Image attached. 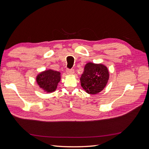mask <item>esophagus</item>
<instances>
[{
	"label": "esophagus",
	"mask_w": 149,
	"mask_h": 149,
	"mask_svg": "<svg viewBox=\"0 0 149 149\" xmlns=\"http://www.w3.org/2000/svg\"><path fill=\"white\" fill-rule=\"evenodd\" d=\"M66 73H67V74H68L71 75V74H74V70H73V69H71V70H70V69H67V70H66Z\"/></svg>",
	"instance_id": "obj_1"
}]
</instances>
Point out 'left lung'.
Returning a JSON list of instances; mask_svg holds the SVG:
<instances>
[{"instance_id":"8db88e82","label":"left lung","mask_w":149,"mask_h":149,"mask_svg":"<svg viewBox=\"0 0 149 149\" xmlns=\"http://www.w3.org/2000/svg\"><path fill=\"white\" fill-rule=\"evenodd\" d=\"M109 79L107 68L102 63L88 62L80 77L81 86L88 94H96L104 89Z\"/></svg>"}]
</instances>
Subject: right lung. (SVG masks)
Segmentation results:
<instances>
[{"label":"right lung","instance_id":"right-lung-1","mask_svg":"<svg viewBox=\"0 0 149 149\" xmlns=\"http://www.w3.org/2000/svg\"><path fill=\"white\" fill-rule=\"evenodd\" d=\"M61 80L60 71L52 69L40 72L36 77V82L45 92L51 93L56 91L58 83Z\"/></svg>","mask_w":149,"mask_h":149}]
</instances>
